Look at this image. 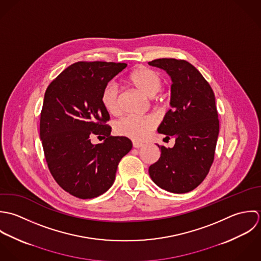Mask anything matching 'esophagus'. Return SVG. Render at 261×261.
<instances>
[{"label":"esophagus","mask_w":261,"mask_h":261,"mask_svg":"<svg viewBox=\"0 0 261 261\" xmlns=\"http://www.w3.org/2000/svg\"><path fill=\"white\" fill-rule=\"evenodd\" d=\"M143 146V144L142 143H139V142H133V147L134 148H141Z\"/></svg>","instance_id":"1"}]
</instances>
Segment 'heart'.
<instances>
[{
	"instance_id": "1",
	"label": "heart",
	"mask_w": 261,
	"mask_h": 261,
	"mask_svg": "<svg viewBox=\"0 0 261 261\" xmlns=\"http://www.w3.org/2000/svg\"><path fill=\"white\" fill-rule=\"evenodd\" d=\"M130 86L143 93L148 97H154L163 86L162 76L155 69L147 66H138L130 72L127 77ZM101 104L105 110L117 115L121 111L119 91L113 84L106 85L101 92ZM157 126L156 118L152 115L143 117L139 116H125L121 118L115 126L116 132L120 135L127 136L133 140H144Z\"/></svg>"
}]
</instances>
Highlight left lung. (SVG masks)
<instances>
[{"mask_svg":"<svg viewBox=\"0 0 261 261\" xmlns=\"http://www.w3.org/2000/svg\"><path fill=\"white\" fill-rule=\"evenodd\" d=\"M171 77V109L158 132L175 138L172 148L158 145L161 155L149 175L167 192L185 194L205 179L214 161L219 119L214 92L202 73L184 59L158 58L148 62Z\"/></svg>","mask_w":261,"mask_h":261,"instance_id":"8db88e82","label":"left lung"}]
</instances>
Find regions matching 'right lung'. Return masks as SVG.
Listing matches in <instances>:
<instances>
[{
    "mask_svg": "<svg viewBox=\"0 0 261 261\" xmlns=\"http://www.w3.org/2000/svg\"><path fill=\"white\" fill-rule=\"evenodd\" d=\"M127 66L122 62L79 61L47 87L40 114V138L49 171L68 194L93 199L113 185L118 164L132 148L124 136H111L101 104L106 85ZM96 136L105 141L90 142Z\"/></svg>",
    "mask_w": 261,
    "mask_h": 261,
    "instance_id": "1",
    "label": "right lung"
}]
</instances>
